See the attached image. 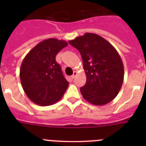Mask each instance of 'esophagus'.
<instances>
[{"label":"esophagus","instance_id":"34e87169","mask_svg":"<svg viewBox=\"0 0 146 146\" xmlns=\"http://www.w3.org/2000/svg\"><path fill=\"white\" fill-rule=\"evenodd\" d=\"M77 73L75 72V71H74V72H73V74H72V75L71 76V77H72V79H74V77H75L76 76H77Z\"/></svg>","mask_w":146,"mask_h":146}]
</instances>
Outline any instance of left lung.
I'll return each instance as SVG.
<instances>
[{
    "mask_svg": "<svg viewBox=\"0 0 146 146\" xmlns=\"http://www.w3.org/2000/svg\"><path fill=\"white\" fill-rule=\"evenodd\" d=\"M81 54L86 82L80 92L86 101L104 105L116 97L123 82L121 56L111 44L96 33H86L69 41Z\"/></svg>",
    "mask_w": 146,
    "mask_h": 146,
    "instance_id": "left-lung-1",
    "label": "left lung"
}]
</instances>
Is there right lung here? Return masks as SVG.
<instances>
[{
	"mask_svg": "<svg viewBox=\"0 0 146 146\" xmlns=\"http://www.w3.org/2000/svg\"><path fill=\"white\" fill-rule=\"evenodd\" d=\"M67 45L64 40L47 38L36 45L23 59L20 70L22 87L35 104H53L66 91L69 82L63 75L55 56Z\"/></svg>",
	"mask_w": 146,
	"mask_h": 146,
	"instance_id": "1",
	"label": "right lung"
}]
</instances>
